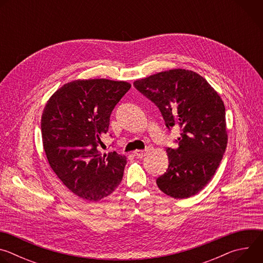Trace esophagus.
Instances as JSON below:
<instances>
[{
	"label": "esophagus",
	"mask_w": 263,
	"mask_h": 263,
	"mask_svg": "<svg viewBox=\"0 0 263 263\" xmlns=\"http://www.w3.org/2000/svg\"><path fill=\"white\" fill-rule=\"evenodd\" d=\"M147 154V149H136L134 152V155L138 158H142Z\"/></svg>",
	"instance_id": "obj_1"
}]
</instances>
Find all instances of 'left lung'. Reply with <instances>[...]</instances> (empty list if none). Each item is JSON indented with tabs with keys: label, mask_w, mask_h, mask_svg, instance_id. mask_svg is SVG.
Segmentation results:
<instances>
[{
	"label": "left lung",
	"mask_w": 263,
	"mask_h": 263,
	"mask_svg": "<svg viewBox=\"0 0 263 263\" xmlns=\"http://www.w3.org/2000/svg\"><path fill=\"white\" fill-rule=\"evenodd\" d=\"M135 88L161 111L166 127L181 129L177 148L168 147V168L156 182L174 199L197 195L215 174L228 134L219 95L196 71L174 68L134 81Z\"/></svg>",
	"instance_id": "obj_1"
}]
</instances>
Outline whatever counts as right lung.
<instances>
[{"mask_svg":"<svg viewBox=\"0 0 263 263\" xmlns=\"http://www.w3.org/2000/svg\"><path fill=\"white\" fill-rule=\"evenodd\" d=\"M126 81L74 80L48 100L42 117L43 144L48 161L62 183L78 197L97 202L120 185L126 156L102 154L110 115L130 89Z\"/></svg>","mask_w":263,"mask_h":263,"instance_id":"obj_1","label":"right lung"}]
</instances>
